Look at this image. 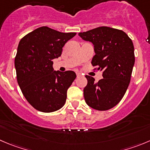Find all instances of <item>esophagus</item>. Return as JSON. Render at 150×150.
<instances>
[{"label": "esophagus", "instance_id": "34e87169", "mask_svg": "<svg viewBox=\"0 0 150 150\" xmlns=\"http://www.w3.org/2000/svg\"><path fill=\"white\" fill-rule=\"evenodd\" d=\"M76 75H77V78H80V77L82 76V75H81V73H77Z\"/></svg>", "mask_w": 150, "mask_h": 150}]
</instances>
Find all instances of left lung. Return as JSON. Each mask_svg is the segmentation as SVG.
Instances as JSON below:
<instances>
[{"instance_id":"left-lung-1","label":"left lung","mask_w":150,"mask_h":150,"mask_svg":"<svg viewBox=\"0 0 150 150\" xmlns=\"http://www.w3.org/2000/svg\"><path fill=\"white\" fill-rule=\"evenodd\" d=\"M78 35L94 45L91 64L103 72V77L96 83L94 78L86 75V103L95 110H109L120 103L130 83L135 63L133 42L122 30L106 26Z\"/></svg>"}]
</instances>
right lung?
I'll use <instances>...</instances> for the list:
<instances>
[{"mask_svg": "<svg viewBox=\"0 0 150 150\" xmlns=\"http://www.w3.org/2000/svg\"><path fill=\"white\" fill-rule=\"evenodd\" d=\"M76 33H62L47 26L38 28L21 39L14 59L17 83L27 101L45 113L65 104L67 91L76 78L73 71H54L55 59Z\"/></svg>", "mask_w": 150, "mask_h": 150, "instance_id": "add662e5", "label": "right lung"}]
</instances>
